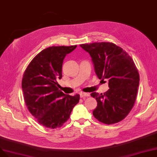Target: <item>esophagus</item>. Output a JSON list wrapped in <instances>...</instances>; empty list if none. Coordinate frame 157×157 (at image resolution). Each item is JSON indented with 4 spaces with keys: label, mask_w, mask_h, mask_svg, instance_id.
Returning a JSON list of instances; mask_svg holds the SVG:
<instances>
[{
    "label": "esophagus",
    "mask_w": 157,
    "mask_h": 157,
    "mask_svg": "<svg viewBox=\"0 0 157 157\" xmlns=\"http://www.w3.org/2000/svg\"><path fill=\"white\" fill-rule=\"evenodd\" d=\"M89 96V93H85V92H81L80 93V97L81 98H83V97H88Z\"/></svg>",
    "instance_id": "esophagus-1"
}]
</instances>
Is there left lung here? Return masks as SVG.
Segmentation results:
<instances>
[{
    "mask_svg": "<svg viewBox=\"0 0 157 157\" xmlns=\"http://www.w3.org/2000/svg\"><path fill=\"white\" fill-rule=\"evenodd\" d=\"M92 57L100 79H109V89L90 96L97 101L94 117L100 122L111 125L124 120L136 100L140 76L131 57L120 46L109 42L80 44Z\"/></svg>",
    "mask_w": 157,
    "mask_h": 157,
    "instance_id": "left-lung-1",
    "label": "left lung"
}]
</instances>
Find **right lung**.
Segmentation results:
<instances>
[{
	"label": "right lung",
	"instance_id": "obj_1",
	"mask_svg": "<svg viewBox=\"0 0 157 157\" xmlns=\"http://www.w3.org/2000/svg\"><path fill=\"white\" fill-rule=\"evenodd\" d=\"M77 45L50 46L35 57L23 74L22 89L30 113L49 129L61 127L69 119L79 95L64 94L57 88L62 78V65L67 54Z\"/></svg>",
	"mask_w": 157,
	"mask_h": 157
}]
</instances>
